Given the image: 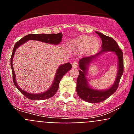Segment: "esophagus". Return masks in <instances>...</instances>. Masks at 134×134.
<instances>
[{"mask_svg": "<svg viewBox=\"0 0 134 134\" xmlns=\"http://www.w3.org/2000/svg\"><path fill=\"white\" fill-rule=\"evenodd\" d=\"M72 65L73 68H77L78 67H79V64H78L77 62H73L72 64Z\"/></svg>", "mask_w": 134, "mask_h": 134, "instance_id": "1", "label": "esophagus"}]
</instances>
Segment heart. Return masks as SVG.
Listing matches in <instances>:
<instances>
[{"label":"heart","instance_id":"obj_1","mask_svg":"<svg viewBox=\"0 0 134 134\" xmlns=\"http://www.w3.org/2000/svg\"><path fill=\"white\" fill-rule=\"evenodd\" d=\"M100 40L95 37L82 35L72 40L70 47L76 51H83L88 55L95 54L100 48Z\"/></svg>","mask_w":134,"mask_h":134}]
</instances>
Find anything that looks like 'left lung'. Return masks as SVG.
<instances>
[{
	"mask_svg": "<svg viewBox=\"0 0 134 134\" xmlns=\"http://www.w3.org/2000/svg\"><path fill=\"white\" fill-rule=\"evenodd\" d=\"M97 34L99 35L102 40V45H101L102 50L95 55L84 57L80 59L79 61V67H80V70H79V74L77 78V82H76V92L79 97L85 100L86 102L92 103L102 102L105 99L109 97L111 94H113L118 89L121 77L124 73L123 52L121 49L119 48L117 42L113 38L103 35V34H100L99 32H97ZM108 51L115 53L118 55L119 60V67H118L119 70L115 83L111 88L105 91H98L91 89L88 86V81L86 77V71L88 69V64L92 60L94 59L97 56L100 55L101 53Z\"/></svg>",
	"mask_w": 134,
	"mask_h": 134,
	"instance_id": "8db88e82",
	"label": "left lung"
}]
</instances>
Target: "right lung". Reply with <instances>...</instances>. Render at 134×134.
<instances>
[{"mask_svg":"<svg viewBox=\"0 0 134 134\" xmlns=\"http://www.w3.org/2000/svg\"><path fill=\"white\" fill-rule=\"evenodd\" d=\"M62 33H58V34H29V35H26L23 37V38L19 40L14 46L13 53H12L11 58H10V66H11L12 73H13V80L15 86H16L17 89L21 92L25 97H26L28 99L31 100H44V99H49L54 95L56 93L58 89L59 83L60 81L61 80L62 78L63 77V76L66 74L68 71L72 68V65L71 64L68 63L64 64L61 66H59L58 69L57 70L56 75L55 76V79L54 80V83L52 85L48 91H46L45 93H41V94H31V93H27L26 91H23L21 88H20L16 84V79H15V72L13 70V55L15 54V50L19 46H21V44L25 43L26 41H29V40H36V41H42L45 43H51V44H55L57 45L60 43L62 41Z\"/></svg>","mask_w":134,"mask_h":134,"instance_id":"obj_1","label":"right lung"}]
</instances>
